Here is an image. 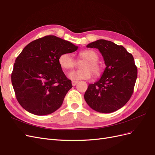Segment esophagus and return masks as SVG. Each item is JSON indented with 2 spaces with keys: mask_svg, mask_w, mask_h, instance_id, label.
<instances>
[{
  "mask_svg": "<svg viewBox=\"0 0 155 155\" xmlns=\"http://www.w3.org/2000/svg\"><path fill=\"white\" fill-rule=\"evenodd\" d=\"M78 81H72V86L76 85V84L78 83Z\"/></svg>",
  "mask_w": 155,
  "mask_h": 155,
  "instance_id": "1",
  "label": "esophagus"
}]
</instances>
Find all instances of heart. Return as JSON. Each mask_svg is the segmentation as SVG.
Here are the masks:
<instances>
[{"label": "heart", "instance_id": "heart-1", "mask_svg": "<svg viewBox=\"0 0 155 155\" xmlns=\"http://www.w3.org/2000/svg\"><path fill=\"white\" fill-rule=\"evenodd\" d=\"M79 58L85 60V61L81 65L82 70H74L68 73V77L70 79H88L91 78L92 72L96 77L100 76L101 72V68L97 63L99 58L95 51L92 50H83L79 54ZM58 62L60 67L64 70L73 68L76 63L72 54L68 52L61 54L58 59Z\"/></svg>", "mask_w": 155, "mask_h": 155}]
</instances>
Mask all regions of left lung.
Listing matches in <instances>:
<instances>
[{
    "instance_id": "1",
    "label": "left lung",
    "mask_w": 155,
    "mask_h": 155,
    "mask_svg": "<svg viewBox=\"0 0 155 155\" xmlns=\"http://www.w3.org/2000/svg\"><path fill=\"white\" fill-rule=\"evenodd\" d=\"M87 47L99 50L106 68L99 80L88 85L84 98L91 109L101 113L120 109L132 96L137 78L133 56L124 46L104 39Z\"/></svg>"
}]
</instances>
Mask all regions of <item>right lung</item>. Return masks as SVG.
<instances>
[{"label": "right lung", "mask_w": 155, "mask_h": 155, "mask_svg": "<svg viewBox=\"0 0 155 155\" xmlns=\"http://www.w3.org/2000/svg\"><path fill=\"white\" fill-rule=\"evenodd\" d=\"M78 46L54 35H47L26 45L15 60L12 83L19 104L38 116L50 114L61 106L72 87L58 62L59 55Z\"/></svg>", "instance_id": "obj_1"}]
</instances>
